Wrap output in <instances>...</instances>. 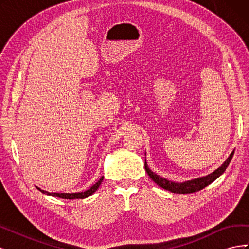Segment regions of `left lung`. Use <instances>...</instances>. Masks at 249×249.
<instances>
[{
  "label": "left lung",
  "mask_w": 249,
  "mask_h": 249,
  "mask_svg": "<svg viewBox=\"0 0 249 249\" xmlns=\"http://www.w3.org/2000/svg\"><path fill=\"white\" fill-rule=\"evenodd\" d=\"M232 155H233V150L228 159L224 161V163L221 165V166L219 168H217L214 172L210 173V175H208L206 177H201V178H194L191 180H187V182H183V183L171 182V180L164 178L160 177L159 175H157V173L153 172L148 168L146 160H145L144 167H145V170L147 172V175L149 176V178H152L158 186L162 187L163 189L168 190L172 193H183V194L193 193V192H197V191L203 189V188L207 187L211 183H213L217 178H219L225 171V169H227V167L229 166V164L232 158Z\"/></svg>",
  "instance_id": "8db88e82"
}]
</instances>
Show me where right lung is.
Returning <instances> with one entry per match:
<instances>
[{
    "label": "right lung",
    "mask_w": 249,
    "mask_h": 249,
    "mask_svg": "<svg viewBox=\"0 0 249 249\" xmlns=\"http://www.w3.org/2000/svg\"><path fill=\"white\" fill-rule=\"evenodd\" d=\"M104 179V177H102L97 182L89 188L88 190L84 191V192H76V193H54V192H48L46 190H41L40 188L36 187L37 189H38L39 191H41L42 193L47 194V195H51V196H55V197H60V198H63V199H76V198H80V199H83V198H86L88 196H90V195L93 194L97 189H99L100 185L102 184Z\"/></svg>",
    "instance_id": "add662e5"
}]
</instances>
